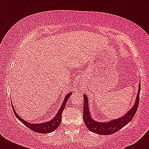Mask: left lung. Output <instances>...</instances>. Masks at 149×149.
Returning a JSON list of instances; mask_svg holds the SVG:
<instances>
[{
  "label": "left lung",
  "mask_w": 149,
  "mask_h": 149,
  "mask_svg": "<svg viewBox=\"0 0 149 149\" xmlns=\"http://www.w3.org/2000/svg\"><path fill=\"white\" fill-rule=\"evenodd\" d=\"M139 90L137 94V97L134 102V106L132 109L127 112L125 115L121 118H117L114 120H112L108 122H98L96 121L91 118L90 111L88 107V98L85 94L84 95V121L86 125V127L91 132L93 133H97L98 134H103V135H108L116 133L119 130L124 127L125 125L132 120L134 118V114L138 110V107L139 104V94H140V87L141 84H139Z\"/></svg>",
  "instance_id": "8db88e82"
}]
</instances>
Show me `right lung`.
<instances>
[{"mask_svg": "<svg viewBox=\"0 0 149 149\" xmlns=\"http://www.w3.org/2000/svg\"><path fill=\"white\" fill-rule=\"evenodd\" d=\"M71 94H72V93H67V95L65 96V99H64L63 104H62V106H61V107L58 110V113H56V115L51 120L47 121V122L41 123V124H31V123L27 122L24 120H23L22 118H20L19 116L17 114V113L15 112V109H14V107L12 106L13 111H14V113H15V116L17 117V119L21 120L26 127H28L29 128L32 130L33 132H38V133H42V134H47V133H49V132L55 131L59 126L61 120H62V113H63V110H64L65 107V104H66V102H67L69 97L71 96Z\"/></svg>", "mask_w": 149, "mask_h": 149, "instance_id": "obj_1", "label": "right lung"}]
</instances>
